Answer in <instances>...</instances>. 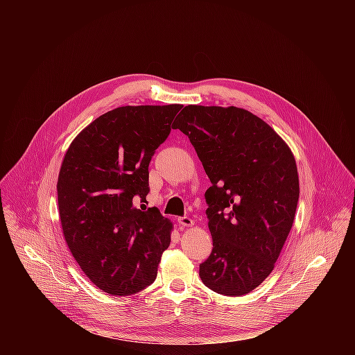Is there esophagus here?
<instances>
[{"instance_id": "esophagus-1", "label": "esophagus", "mask_w": 355, "mask_h": 355, "mask_svg": "<svg viewBox=\"0 0 355 355\" xmlns=\"http://www.w3.org/2000/svg\"><path fill=\"white\" fill-rule=\"evenodd\" d=\"M178 223H180L181 227H189V226L193 225V220L189 216H180Z\"/></svg>"}]
</instances>
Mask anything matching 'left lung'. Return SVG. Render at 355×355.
<instances>
[{"label": "left lung", "instance_id": "8db88e82", "mask_svg": "<svg viewBox=\"0 0 355 355\" xmlns=\"http://www.w3.org/2000/svg\"><path fill=\"white\" fill-rule=\"evenodd\" d=\"M174 129L188 136L212 182L205 199L214 248L199 277L220 295H245L271 274L293 223L292 151L263 119L236 107L188 105Z\"/></svg>", "mask_w": 355, "mask_h": 355}]
</instances>
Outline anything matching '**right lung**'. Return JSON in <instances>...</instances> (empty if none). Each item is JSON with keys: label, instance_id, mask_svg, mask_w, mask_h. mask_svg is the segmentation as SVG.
Returning <instances> with one entry per match:
<instances>
[{"label": "right lung", "instance_id": "1", "mask_svg": "<svg viewBox=\"0 0 355 355\" xmlns=\"http://www.w3.org/2000/svg\"><path fill=\"white\" fill-rule=\"evenodd\" d=\"M182 105L121 107L70 144L59 181L64 239L84 274L110 295H133L157 277L171 222L146 202L148 164Z\"/></svg>", "mask_w": 355, "mask_h": 355}]
</instances>
